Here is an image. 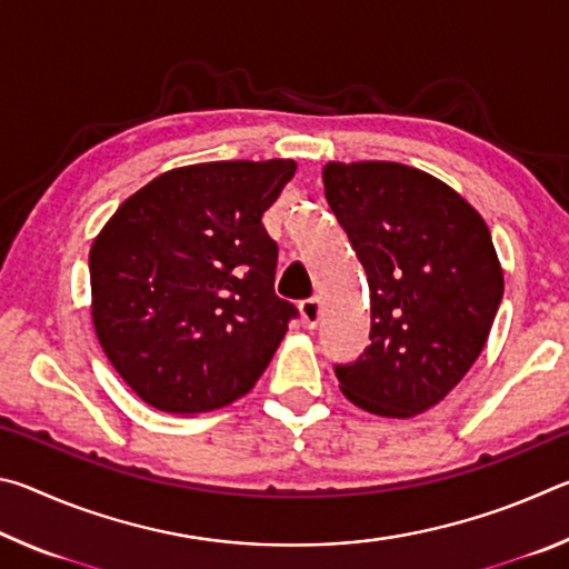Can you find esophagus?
Instances as JSON below:
<instances>
[{"label": "esophagus", "instance_id": "34e87169", "mask_svg": "<svg viewBox=\"0 0 569 569\" xmlns=\"http://www.w3.org/2000/svg\"><path fill=\"white\" fill-rule=\"evenodd\" d=\"M301 319L303 323L308 326V329H316L321 321V301L319 298H306V301H301Z\"/></svg>", "mask_w": 569, "mask_h": 569}]
</instances>
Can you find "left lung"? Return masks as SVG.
<instances>
[{"mask_svg": "<svg viewBox=\"0 0 569 569\" xmlns=\"http://www.w3.org/2000/svg\"><path fill=\"white\" fill-rule=\"evenodd\" d=\"M323 186L371 298V343L333 366L341 391L379 417L427 411L477 361L502 303L492 233L459 192L399 162H329Z\"/></svg>", "mask_w": 569, "mask_h": 569, "instance_id": "1", "label": "left lung"}]
</instances>
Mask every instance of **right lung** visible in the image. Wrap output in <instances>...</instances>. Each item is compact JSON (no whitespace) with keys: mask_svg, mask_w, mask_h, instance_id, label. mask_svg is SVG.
Instances as JSON below:
<instances>
[{"mask_svg":"<svg viewBox=\"0 0 569 569\" xmlns=\"http://www.w3.org/2000/svg\"><path fill=\"white\" fill-rule=\"evenodd\" d=\"M293 172V160L162 172L94 238V331L150 407H228L271 363L298 308L276 296L278 243L261 218Z\"/></svg>","mask_w":569,"mask_h":569,"instance_id":"add662e5","label":"right lung"}]
</instances>
